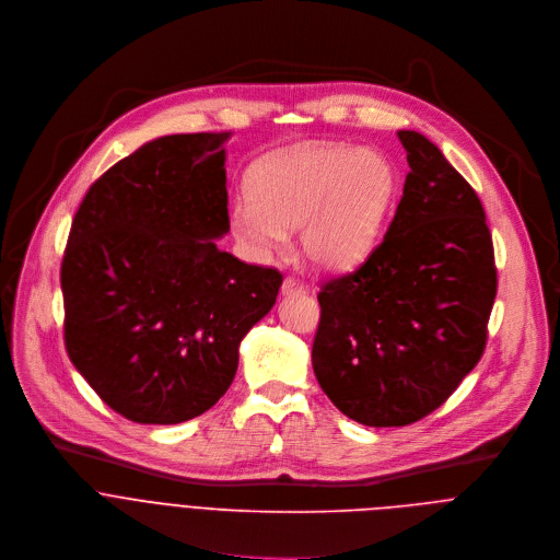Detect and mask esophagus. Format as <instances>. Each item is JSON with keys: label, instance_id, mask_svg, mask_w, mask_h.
Segmentation results:
<instances>
[{"label": "esophagus", "instance_id": "esophagus-1", "mask_svg": "<svg viewBox=\"0 0 560 560\" xmlns=\"http://www.w3.org/2000/svg\"><path fill=\"white\" fill-rule=\"evenodd\" d=\"M300 291H304V282L300 278L287 276L282 280V295H291V293H300Z\"/></svg>", "mask_w": 560, "mask_h": 560}]
</instances>
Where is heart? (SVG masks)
<instances>
[{"instance_id": "1", "label": "heart", "mask_w": 560, "mask_h": 560, "mask_svg": "<svg viewBox=\"0 0 560 560\" xmlns=\"http://www.w3.org/2000/svg\"><path fill=\"white\" fill-rule=\"evenodd\" d=\"M248 200L232 207V232L258 256L300 228L302 256L322 271H349L377 247L397 198L393 163L373 150L302 145L260 159Z\"/></svg>"}]
</instances>
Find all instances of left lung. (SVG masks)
I'll use <instances>...</instances> for the list:
<instances>
[{"instance_id":"left-lung-1","label":"left lung","mask_w":560,"mask_h":560,"mask_svg":"<svg viewBox=\"0 0 560 560\" xmlns=\"http://www.w3.org/2000/svg\"><path fill=\"white\" fill-rule=\"evenodd\" d=\"M410 172L384 241L362 267L322 284L313 371L347 417L408 425L477 366L497 267L486 211L441 150L397 132Z\"/></svg>"}]
</instances>
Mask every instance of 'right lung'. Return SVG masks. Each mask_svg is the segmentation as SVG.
I'll use <instances>...</instances> for the list:
<instances>
[{
	"mask_svg": "<svg viewBox=\"0 0 560 560\" xmlns=\"http://www.w3.org/2000/svg\"><path fill=\"white\" fill-rule=\"evenodd\" d=\"M230 132L141 145L92 183L61 262L63 340L119 415L180 423L234 382L238 347L276 304L282 273L215 241L230 232Z\"/></svg>",
	"mask_w": 560,
	"mask_h": 560,
	"instance_id": "right-lung-1",
	"label": "right lung"
}]
</instances>
